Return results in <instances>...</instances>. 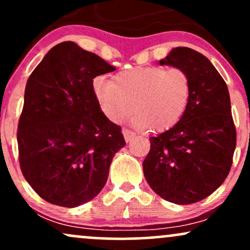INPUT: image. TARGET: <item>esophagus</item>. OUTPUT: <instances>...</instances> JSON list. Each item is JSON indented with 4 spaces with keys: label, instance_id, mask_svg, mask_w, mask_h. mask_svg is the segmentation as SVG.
Returning <instances> with one entry per match:
<instances>
[{
    "label": "esophagus",
    "instance_id": "esophagus-1",
    "mask_svg": "<svg viewBox=\"0 0 250 250\" xmlns=\"http://www.w3.org/2000/svg\"><path fill=\"white\" fill-rule=\"evenodd\" d=\"M122 134H123V136H125V142H129L135 136V134L133 133V131H130L129 129H125V128L122 130Z\"/></svg>",
    "mask_w": 250,
    "mask_h": 250
}]
</instances>
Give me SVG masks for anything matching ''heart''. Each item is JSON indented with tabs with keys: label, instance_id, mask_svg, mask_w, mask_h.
<instances>
[{
	"label": "heart",
	"instance_id": "obj_1",
	"mask_svg": "<svg viewBox=\"0 0 250 250\" xmlns=\"http://www.w3.org/2000/svg\"><path fill=\"white\" fill-rule=\"evenodd\" d=\"M93 91L103 115L111 122H122L134 110L131 123L135 128L161 133L173 128L185 115L191 96V80L179 67H133L119 71L113 80L95 77Z\"/></svg>",
	"mask_w": 250,
	"mask_h": 250
}]
</instances>
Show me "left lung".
Segmentation results:
<instances>
[{"instance_id":"8db88e82","label":"left lung","mask_w":250,"mask_h":250,"mask_svg":"<svg viewBox=\"0 0 250 250\" xmlns=\"http://www.w3.org/2000/svg\"><path fill=\"white\" fill-rule=\"evenodd\" d=\"M160 64L187 71L191 96L182 119L150 137L143 173L162 199L190 205L214 193L230 170L236 147L230 97L225 80L199 51L174 48Z\"/></svg>"}]
</instances>
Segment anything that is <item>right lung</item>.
I'll list each match as a JSON object with an SVG mask.
<instances>
[{
  "instance_id": "add662e5",
  "label": "right lung",
  "mask_w": 250,
  "mask_h": 250,
  "mask_svg": "<svg viewBox=\"0 0 250 250\" xmlns=\"http://www.w3.org/2000/svg\"><path fill=\"white\" fill-rule=\"evenodd\" d=\"M116 68L76 43L45 54L25 85L17 129L22 174L43 200L75 208L93 200L125 146L121 127L103 115L96 76Z\"/></svg>"
}]
</instances>
